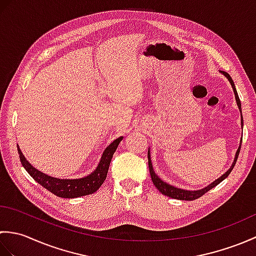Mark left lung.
I'll return each instance as SVG.
<instances>
[{"label": "left lung", "instance_id": "left-lung-1", "mask_svg": "<svg viewBox=\"0 0 256 256\" xmlns=\"http://www.w3.org/2000/svg\"><path fill=\"white\" fill-rule=\"evenodd\" d=\"M221 72L224 74L228 79H229L230 84H231L232 88H233V91H234L236 100V103H238V108H240V111H241V101H240V99H238V92H236V89L234 82H233V80H232V78L230 77V74H229L226 72ZM241 116H242V111H241ZM241 142H242V140H241ZM240 148H241V145L238 146V152H236V154L234 162H233V164H232V166H231L230 170H228L226 174H224V175H222L220 178L216 179V182H212L211 184H209L208 187H206V188H204V189L194 190V192H190V190H184V189L175 188V187L170 186V184H166L165 182H162V179H160V178H158V176H157L156 174L154 172V170H153V166H152L150 156V152H148V168H150V178H152V180H153V184H155V187L160 190V192H162V194L167 196V197H170V198H174V199H178V200H189V201H190V200L198 199V198H200V197H201V196H204L206 192H209L210 189H212L214 187H216V184H219L222 180H224V179H226L228 176L230 175V172H232L233 167H234L236 162L238 156V154H240Z\"/></svg>", "mask_w": 256, "mask_h": 256}]
</instances>
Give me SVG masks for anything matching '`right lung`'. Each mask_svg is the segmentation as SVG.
Returning a JSON list of instances; mask_svg holds the SVG:
<instances>
[{
  "instance_id": "add662e5",
  "label": "right lung",
  "mask_w": 256,
  "mask_h": 256,
  "mask_svg": "<svg viewBox=\"0 0 256 256\" xmlns=\"http://www.w3.org/2000/svg\"><path fill=\"white\" fill-rule=\"evenodd\" d=\"M122 138H123L121 136L116 138V140H113V142L106 148V150L103 152V155L101 157L99 165L96 167V170L92 174H90L89 176L80 179H58L55 177L45 175V174H42V172L37 170L36 168L32 167L30 162L26 160L23 154H22L20 148H18V150L22 165H23L26 172L34 178V180H36L38 184H42V187L46 188L48 192L56 194L57 197L77 198L94 194L101 187V184L106 178L108 166H110L114 152L116 150L118 145L121 142Z\"/></svg>"
}]
</instances>
